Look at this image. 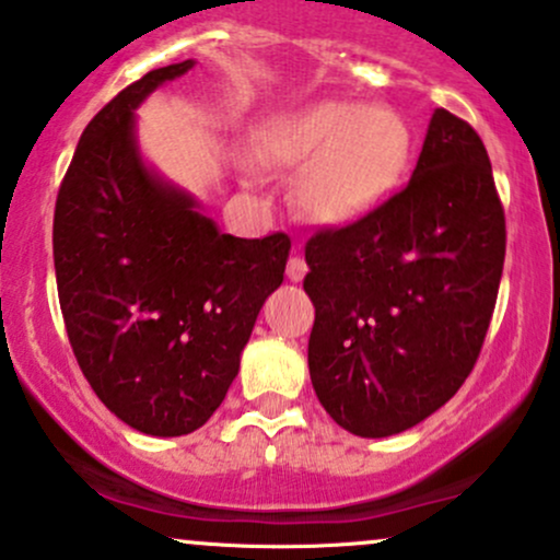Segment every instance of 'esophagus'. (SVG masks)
<instances>
[{
  "instance_id": "1",
  "label": "esophagus",
  "mask_w": 560,
  "mask_h": 560,
  "mask_svg": "<svg viewBox=\"0 0 560 560\" xmlns=\"http://www.w3.org/2000/svg\"><path fill=\"white\" fill-rule=\"evenodd\" d=\"M305 273H308V262H305L303 257L292 255L290 262H287V279H290V281H303Z\"/></svg>"
}]
</instances>
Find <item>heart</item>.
<instances>
[{
    "label": "heart",
    "instance_id": "1",
    "mask_svg": "<svg viewBox=\"0 0 560 560\" xmlns=\"http://www.w3.org/2000/svg\"><path fill=\"white\" fill-rule=\"evenodd\" d=\"M266 151L300 172L294 199L305 218L350 225L377 210L401 180L411 130L398 110L322 101L270 121Z\"/></svg>",
    "mask_w": 560,
    "mask_h": 560
}]
</instances>
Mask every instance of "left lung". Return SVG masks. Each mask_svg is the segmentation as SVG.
<instances>
[{"mask_svg": "<svg viewBox=\"0 0 560 560\" xmlns=\"http://www.w3.org/2000/svg\"><path fill=\"white\" fill-rule=\"evenodd\" d=\"M311 383L361 439L415 428L465 383L505 262V212L468 121L430 116L409 186L305 247Z\"/></svg>", "mask_w": 560, "mask_h": 560, "instance_id": "1", "label": "left lung"}]
</instances>
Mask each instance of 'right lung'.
<instances>
[{"label": "right lung", "instance_id": "right-lung-1", "mask_svg": "<svg viewBox=\"0 0 560 560\" xmlns=\"http://www.w3.org/2000/svg\"><path fill=\"white\" fill-rule=\"evenodd\" d=\"M196 60L121 90L79 140L52 225L66 331L84 377L145 435L194 433L223 404L290 236L236 238L145 162L138 110Z\"/></svg>", "mask_w": 560, "mask_h": 560}]
</instances>
